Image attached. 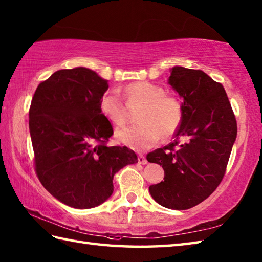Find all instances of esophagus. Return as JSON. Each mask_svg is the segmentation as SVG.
Here are the masks:
<instances>
[{
    "label": "esophagus",
    "mask_w": 262,
    "mask_h": 262,
    "mask_svg": "<svg viewBox=\"0 0 262 262\" xmlns=\"http://www.w3.org/2000/svg\"><path fill=\"white\" fill-rule=\"evenodd\" d=\"M138 163L140 164H146L147 163V160H146V158L144 157L143 154H138Z\"/></svg>",
    "instance_id": "34e87169"
}]
</instances>
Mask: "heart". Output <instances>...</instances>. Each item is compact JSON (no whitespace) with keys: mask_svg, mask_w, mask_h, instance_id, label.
<instances>
[{"mask_svg":"<svg viewBox=\"0 0 262 262\" xmlns=\"http://www.w3.org/2000/svg\"><path fill=\"white\" fill-rule=\"evenodd\" d=\"M126 103L118 92L110 90L100 98V110L109 121L117 126L127 121V106L140 105L136 120L140 124L120 128L116 132L119 143L137 151L153 146L160 137L173 136L182 122L183 107L179 98L165 93L164 89L147 81L132 82L124 88Z\"/></svg>","mask_w":262,"mask_h":262,"instance_id":"obj_1","label":"heart"}]
</instances>
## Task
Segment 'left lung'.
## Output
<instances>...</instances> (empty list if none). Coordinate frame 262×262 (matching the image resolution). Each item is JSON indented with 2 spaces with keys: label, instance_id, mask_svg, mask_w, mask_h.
<instances>
[{
  "label": "left lung",
  "instance_id": "obj_1",
  "mask_svg": "<svg viewBox=\"0 0 262 262\" xmlns=\"http://www.w3.org/2000/svg\"><path fill=\"white\" fill-rule=\"evenodd\" d=\"M169 83L183 99V118L176 140L146 155L164 170L163 181L148 190L163 207L183 210L204 202L220 186L237 126L223 85L203 71L176 66Z\"/></svg>",
  "mask_w": 262,
  "mask_h": 262
}]
</instances>
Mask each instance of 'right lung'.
I'll return each instance as SVG.
<instances>
[{
  "label": "right lung",
  "mask_w": 262,
  "mask_h": 262,
  "mask_svg": "<svg viewBox=\"0 0 262 262\" xmlns=\"http://www.w3.org/2000/svg\"><path fill=\"white\" fill-rule=\"evenodd\" d=\"M108 83L85 68L59 70L39 83L29 109L35 170L47 191L74 208H92L114 191V176L138 162L126 146H108L111 122L100 110Z\"/></svg>",
  "instance_id": "right-lung-1"
}]
</instances>
